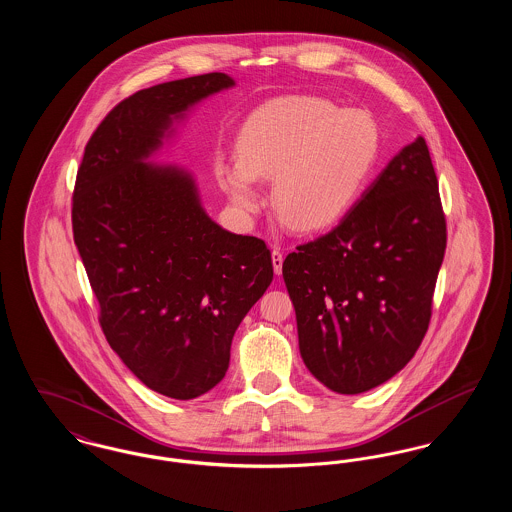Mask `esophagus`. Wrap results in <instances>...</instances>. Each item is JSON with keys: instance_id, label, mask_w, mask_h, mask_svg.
I'll use <instances>...</instances> for the list:
<instances>
[{"instance_id": "obj_1", "label": "esophagus", "mask_w": 512, "mask_h": 512, "mask_svg": "<svg viewBox=\"0 0 512 512\" xmlns=\"http://www.w3.org/2000/svg\"><path fill=\"white\" fill-rule=\"evenodd\" d=\"M282 263H284V253L278 247H274L272 249V267L276 274H282Z\"/></svg>"}]
</instances>
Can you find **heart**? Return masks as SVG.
<instances>
[{"label": "heart", "mask_w": 512, "mask_h": 512, "mask_svg": "<svg viewBox=\"0 0 512 512\" xmlns=\"http://www.w3.org/2000/svg\"><path fill=\"white\" fill-rule=\"evenodd\" d=\"M378 149V128L361 111H340L318 98L274 99L244 122L238 163L224 167L222 186L251 217L265 205L257 180H272V203L282 220L318 232L353 207Z\"/></svg>", "instance_id": "heart-1"}]
</instances>
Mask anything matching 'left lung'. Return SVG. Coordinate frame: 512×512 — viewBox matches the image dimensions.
<instances>
[{
  "mask_svg": "<svg viewBox=\"0 0 512 512\" xmlns=\"http://www.w3.org/2000/svg\"><path fill=\"white\" fill-rule=\"evenodd\" d=\"M447 244L426 140L403 147L336 228L282 265L299 351L328 390H372L407 365L428 330Z\"/></svg>",
  "mask_w": 512,
  "mask_h": 512,
  "instance_id": "obj_1",
  "label": "left lung"
}]
</instances>
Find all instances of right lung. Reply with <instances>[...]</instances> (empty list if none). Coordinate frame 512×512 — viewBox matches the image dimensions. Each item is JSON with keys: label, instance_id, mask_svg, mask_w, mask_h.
<instances>
[{"label": "right lung", "instance_id": "1", "mask_svg": "<svg viewBox=\"0 0 512 512\" xmlns=\"http://www.w3.org/2000/svg\"><path fill=\"white\" fill-rule=\"evenodd\" d=\"M234 84L228 74H199L122 99L76 174L74 244L101 330L140 382L180 401L224 378L232 338L274 272L263 240L205 213L190 172L147 159L172 122Z\"/></svg>", "mask_w": 512, "mask_h": 512}]
</instances>
